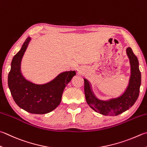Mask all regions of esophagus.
Instances as JSON below:
<instances>
[{
  "mask_svg": "<svg viewBox=\"0 0 147 147\" xmlns=\"http://www.w3.org/2000/svg\"><path fill=\"white\" fill-rule=\"evenodd\" d=\"M82 71L81 70H79V73H81V72H82V71Z\"/></svg>",
  "mask_w": 147,
  "mask_h": 147,
  "instance_id": "esophagus-1",
  "label": "esophagus"
}]
</instances>
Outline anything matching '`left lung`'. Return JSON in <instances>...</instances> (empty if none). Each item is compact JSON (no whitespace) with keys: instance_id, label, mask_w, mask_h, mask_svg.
<instances>
[{"instance_id":"8db88e82","label":"left lung","mask_w":147,"mask_h":147,"mask_svg":"<svg viewBox=\"0 0 147 147\" xmlns=\"http://www.w3.org/2000/svg\"><path fill=\"white\" fill-rule=\"evenodd\" d=\"M126 52L131 64V77L128 87L120 96L108 100H99L94 95L90 82L84 79V93L87 104L91 109L100 114L107 116L120 115L133 106L139 96L142 79L139 62L131 47L127 49Z\"/></svg>"}]
</instances>
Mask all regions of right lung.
Returning a JSON list of instances; mask_svg holds the SVG:
<instances>
[{"mask_svg": "<svg viewBox=\"0 0 147 147\" xmlns=\"http://www.w3.org/2000/svg\"><path fill=\"white\" fill-rule=\"evenodd\" d=\"M30 40V38H27L13 58L8 75V86L14 100L22 109L32 114H46L59 106L66 86L76 72L65 71L45 84H35L27 81L21 73L20 64Z\"/></svg>", "mask_w": 147, "mask_h": 147, "instance_id": "obj_1", "label": "right lung"}]
</instances>
